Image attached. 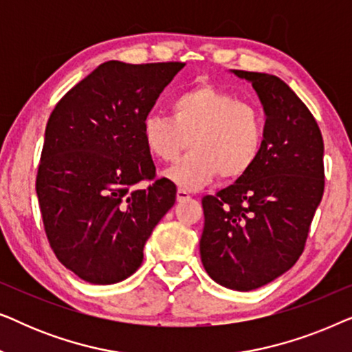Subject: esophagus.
Returning <instances> with one entry per match:
<instances>
[{
  "instance_id": "obj_1",
  "label": "esophagus",
  "mask_w": 352,
  "mask_h": 352,
  "mask_svg": "<svg viewBox=\"0 0 352 352\" xmlns=\"http://www.w3.org/2000/svg\"><path fill=\"white\" fill-rule=\"evenodd\" d=\"M187 199H190L189 192L184 190V189H177V192H176V200H177V201H184V200H187Z\"/></svg>"
}]
</instances>
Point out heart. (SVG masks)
Returning <instances> with one entry per match:
<instances>
[{"label": "heart", "mask_w": 352, "mask_h": 352, "mask_svg": "<svg viewBox=\"0 0 352 352\" xmlns=\"http://www.w3.org/2000/svg\"><path fill=\"white\" fill-rule=\"evenodd\" d=\"M171 118L147 115L142 141L147 152L162 163L176 162L166 177L186 190H197L216 176L239 179L256 163L264 141V120L253 104L216 86L201 85L171 100Z\"/></svg>", "instance_id": "1"}]
</instances>
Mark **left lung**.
Listing matches in <instances>:
<instances>
[{
	"label": "left lung",
	"mask_w": 352,
	"mask_h": 352,
	"mask_svg": "<svg viewBox=\"0 0 352 352\" xmlns=\"http://www.w3.org/2000/svg\"><path fill=\"white\" fill-rule=\"evenodd\" d=\"M234 74L252 81L263 102V148L247 175L201 199L200 256L214 282L248 292L282 276L305 250L324 195V139L309 109L280 78Z\"/></svg>",
	"instance_id": "8db88e82"
}]
</instances>
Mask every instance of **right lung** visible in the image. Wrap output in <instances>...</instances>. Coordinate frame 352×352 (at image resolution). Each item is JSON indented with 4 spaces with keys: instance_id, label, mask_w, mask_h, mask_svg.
Masks as SVG:
<instances>
[{
    "instance_id": "1",
    "label": "right lung",
    "mask_w": 352,
    "mask_h": 352,
    "mask_svg": "<svg viewBox=\"0 0 352 352\" xmlns=\"http://www.w3.org/2000/svg\"><path fill=\"white\" fill-rule=\"evenodd\" d=\"M184 65L104 62L50 115L35 184L43 226L57 259L86 282L109 285L136 272L175 205L176 186L157 179L141 128Z\"/></svg>"
}]
</instances>
